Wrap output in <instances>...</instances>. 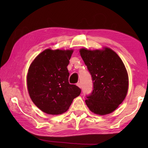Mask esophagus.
Wrapping results in <instances>:
<instances>
[{
	"label": "esophagus",
	"instance_id": "1",
	"mask_svg": "<svg viewBox=\"0 0 148 148\" xmlns=\"http://www.w3.org/2000/svg\"><path fill=\"white\" fill-rule=\"evenodd\" d=\"M76 86H77V87H79V88H81V87H82V85H81V84H80V83H77V84H76Z\"/></svg>",
	"mask_w": 148,
	"mask_h": 148
}]
</instances>
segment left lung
<instances>
[{"label":"left lung","instance_id":"1","mask_svg":"<svg viewBox=\"0 0 148 148\" xmlns=\"http://www.w3.org/2000/svg\"><path fill=\"white\" fill-rule=\"evenodd\" d=\"M79 53L91 75L93 90L86 103L94 114L113 112L124 101L129 88L127 71L121 58L108 47L80 49Z\"/></svg>","mask_w":148,"mask_h":148}]
</instances>
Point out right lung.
<instances>
[{
  "instance_id": "obj_1",
  "label": "right lung",
  "mask_w": 148,
  "mask_h": 148,
  "mask_svg": "<svg viewBox=\"0 0 148 148\" xmlns=\"http://www.w3.org/2000/svg\"><path fill=\"white\" fill-rule=\"evenodd\" d=\"M73 50L45 49L34 59L27 76V89L34 104L47 114L69 110L81 89L69 82V64Z\"/></svg>"
}]
</instances>
